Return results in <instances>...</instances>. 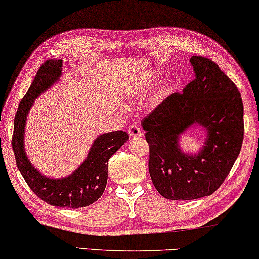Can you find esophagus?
Segmentation results:
<instances>
[{
    "label": "esophagus",
    "instance_id": "1",
    "mask_svg": "<svg viewBox=\"0 0 259 259\" xmlns=\"http://www.w3.org/2000/svg\"><path fill=\"white\" fill-rule=\"evenodd\" d=\"M128 134L131 137H141L142 135L141 130H140V127L138 125H131L128 127Z\"/></svg>",
    "mask_w": 259,
    "mask_h": 259
}]
</instances>
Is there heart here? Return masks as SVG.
I'll use <instances>...</instances> for the list:
<instances>
[{
    "mask_svg": "<svg viewBox=\"0 0 259 259\" xmlns=\"http://www.w3.org/2000/svg\"><path fill=\"white\" fill-rule=\"evenodd\" d=\"M159 77H160L159 72H154V73H151V75L149 77V81H150V82L156 81V80H157Z\"/></svg>",
    "mask_w": 259,
    "mask_h": 259,
    "instance_id": "heart-1",
    "label": "heart"
}]
</instances>
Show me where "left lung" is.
<instances>
[{
  "label": "left lung",
  "mask_w": 259,
  "mask_h": 259,
  "mask_svg": "<svg viewBox=\"0 0 259 259\" xmlns=\"http://www.w3.org/2000/svg\"><path fill=\"white\" fill-rule=\"evenodd\" d=\"M195 79L142 120L149 143V173L163 197L196 200L217 190L243 141V103L234 82L209 58L189 59ZM200 126L205 143L196 154L181 149L180 137Z\"/></svg>",
  "instance_id": "8db88e82"
}]
</instances>
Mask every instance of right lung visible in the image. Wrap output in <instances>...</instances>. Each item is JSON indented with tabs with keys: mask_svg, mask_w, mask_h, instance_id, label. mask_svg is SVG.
Instances as JSON below:
<instances>
[{
	"mask_svg": "<svg viewBox=\"0 0 259 259\" xmlns=\"http://www.w3.org/2000/svg\"><path fill=\"white\" fill-rule=\"evenodd\" d=\"M63 73V59L46 61L20 101L14 122L12 149L19 172L34 194L54 206L79 209L96 202L103 194L108 180V162L130 139L124 131L100 134L93 142L87 157L71 175L50 178L33 166L25 151V127L34 101L55 83Z\"/></svg>",
	"mask_w": 259,
	"mask_h": 259,
	"instance_id": "obj_1",
	"label": "right lung"
}]
</instances>
